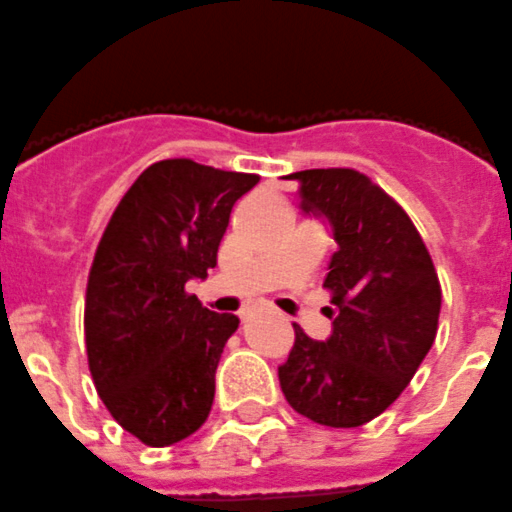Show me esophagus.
<instances>
[{"mask_svg": "<svg viewBox=\"0 0 512 512\" xmlns=\"http://www.w3.org/2000/svg\"><path fill=\"white\" fill-rule=\"evenodd\" d=\"M252 313H255V310H242V315H240V318H242V321H250V318H252Z\"/></svg>", "mask_w": 512, "mask_h": 512, "instance_id": "obj_1", "label": "esophagus"}]
</instances>
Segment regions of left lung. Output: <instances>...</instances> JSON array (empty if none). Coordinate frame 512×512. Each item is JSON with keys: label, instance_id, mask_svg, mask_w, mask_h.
Returning a JSON list of instances; mask_svg holds the SVG:
<instances>
[{"label": "left lung", "instance_id": "left-lung-1", "mask_svg": "<svg viewBox=\"0 0 512 512\" xmlns=\"http://www.w3.org/2000/svg\"><path fill=\"white\" fill-rule=\"evenodd\" d=\"M300 209L323 219L338 250L323 288L333 293L331 336L295 326L278 369L290 407L326 427H361L407 389L437 336L442 290L432 257L407 212L353 169H305Z\"/></svg>", "mask_w": 512, "mask_h": 512}]
</instances>
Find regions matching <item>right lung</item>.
Listing matches in <instances>:
<instances>
[{
    "label": "right lung",
    "instance_id": "add662e5",
    "mask_svg": "<svg viewBox=\"0 0 512 512\" xmlns=\"http://www.w3.org/2000/svg\"><path fill=\"white\" fill-rule=\"evenodd\" d=\"M260 181L189 159L148 166L113 212L90 267L85 346L95 389L118 424L148 447L197 432L237 315L186 293L217 265L234 202Z\"/></svg>",
    "mask_w": 512,
    "mask_h": 512
}]
</instances>
